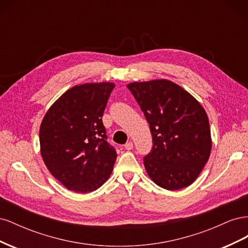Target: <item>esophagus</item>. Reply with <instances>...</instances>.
<instances>
[{"instance_id": "34e87169", "label": "esophagus", "mask_w": 248, "mask_h": 248, "mask_svg": "<svg viewBox=\"0 0 248 248\" xmlns=\"http://www.w3.org/2000/svg\"><path fill=\"white\" fill-rule=\"evenodd\" d=\"M124 148H125V150H131V149H133V142L131 140L127 141L126 144L124 145Z\"/></svg>"}]
</instances>
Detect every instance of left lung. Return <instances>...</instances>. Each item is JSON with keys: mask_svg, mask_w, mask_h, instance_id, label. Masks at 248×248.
I'll return each mask as SVG.
<instances>
[{"mask_svg": "<svg viewBox=\"0 0 248 248\" xmlns=\"http://www.w3.org/2000/svg\"><path fill=\"white\" fill-rule=\"evenodd\" d=\"M144 112L153 147L144 164L149 177L168 190L196 181L212 148L207 112L183 88L168 79L127 85Z\"/></svg>", "mask_w": 248, "mask_h": 248, "instance_id": "1", "label": "left lung"}]
</instances>
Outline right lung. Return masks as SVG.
Here are the masks:
<instances>
[{
	"instance_id": "right-lung-1",
	"label": "right lung",
	"mask_w": 248,
	"mask_h": 248,
	"mask_svg": "<svg viewBox=\"0 0 248 248\" xmlns=\"http://www.w3.org/2000/svg\"><path fill=\"white\" fill-rule=\"evenodd\" d=\"M112 82L74 86L54 102L39 130L40 152L47 170L67 189L88 193L109 178L117 152L102 123Z\"/></svg>"
}]
</instances>
